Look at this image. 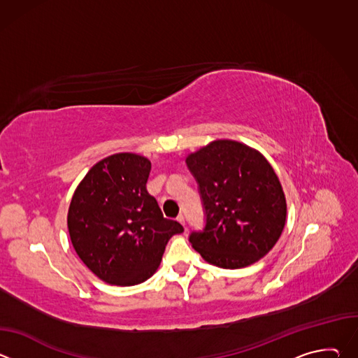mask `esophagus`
Segmentation results:
<instances>
[{
  "instance_id": "34e87169",
  "label": "esophagus",
  "mask_w": 358,
  "mask_h": 358,
  "mask_svg": "<svg viewBox=\"0 0 358 358\" xmlns=\"http://www.w3.org/2000/svg\"><path fill=\"white\" fill-rule=\"evenodd\" d=\"M177 221H178V222H180V224H181V225H182V227H184V225H185V220H184V215H182V214H181V215H178V218H177Z\"/></svg>"
}]
</instances>
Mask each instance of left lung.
<instances>
[{"instance_id": "left-lung-1", "label": "left lung", "mask_w": 358, "mask_h": 358, "mask_svg": "<svg viewBox=\"0 0 358 358\" xmlns=\"http://www.w3.org/2000/svg\"><path fill=\"white\" fill-rule=\"evenodd\" d=\"M207 224L189 242L202 259L239 269L262 259L286 224V196L269 162L235 140H214L187 156Z\"/></svg>"}]
</instances>
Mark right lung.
Returning <instances> with one entry per match:
<instances>
[{
	"instance_id": "1",
	"label": "right lung",
	"mask_w": 358,
	"mask_h": 358,
	"mask_svg": "<svg viewBox=\"0 0 358 358\" xmlns=\"http://www.w3.org/2000/svg\"><path fill=\"white\" fill-rule=\"evenodd\" d=\"M147 157L117 152L96 163L76 187L68 231L80 261L103 282L134 286L160 266L169 239L181 224L163 217L145 184Z\"/></svg>"
}]
</instances>
